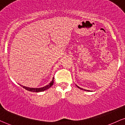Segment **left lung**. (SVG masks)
Wrapping results in <instances>:
<instances>
[{"instance_id":"obj_1","label":"left lung","mask_w":125,"mask_h":125,"mask_svg":"<svg viewBox=\"0 0 125 125\" xmlns=\"http://www.w3.org/2000/svg\"><path fill=\"white\" fill-rule=\"evenodd\" d=\"M77 86V88H80V89H81V90H85V91H89V90H86V89H82V88H80L79 86H77V85H76Z\"/></svg>"}]
</instances>
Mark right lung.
Masks as SVG:
<instances>
[{"label": "right lung", "mask_w": 125, "mask_h": 125, "mask_svg": "<svg viewBox=\"0 0 125 125\" xmlns=\"http://www.w3.org/2000/svg\"><path fill=\"white\" fill-rule=\"evenodd\" d=\"M53 83H54V77L53 78L52 81H51V83H49L48 85H46L45 86L42 87V88H28V87L24 86H23V85H20V86H21L23 87V88H24L25 89L28 90V91L32 92H40L44 91V90H47V89H49V88H51V87L52 86V85H53Z\"/></svg>", "instance_id": "right-lung-1"}]
</instances>
